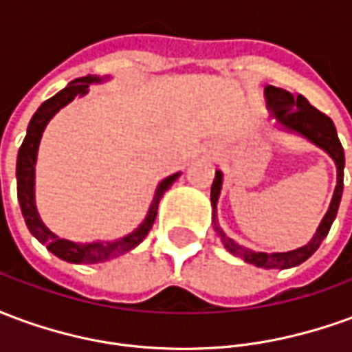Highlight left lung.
I'll list each match as a JSON object with an SVG mask.
<instances>
[{
	"instance_id": "obj_1",
	"label": "left lung",
	"mask_w": 352,
	"mask_h": 352,
	"mask_svg": "<svg viewBox=\"0 0 352 352\" xmlns=\"http://www.w3.org/2000/svg\"><path fill=\"white\" fill-rule=\"evenodd\" d=\"M265 100H267V107L273 113V116L277 118L279 130H285L288 133H296L302 135L307 141H311L313 145H317L318 148H322L336 164L338 169V183H336V190H333L332 201L328 206V211L322 217V221L318 224L315 236L311 237V241L307 245H303L300 249L288 252H258L247 249L243 245L236 243L232 237L224 234V230L219 226L217 222V204H219V196L222 190V171L217 169L214 171L213 186H211V207H213V228L217 232V236L224 245V249L234 254L237 258L245 260L247 264L256 265V267H264V270H288L300 265L302 262L309 258L313 252L317 251L322 239L328 236L330 226H332L333 219L338 214V207H340L341 194H343V168H345V154H343V146L338 138V131L333 126L332 118L326 116L324 113H320L318 109L311 105L309 101L305 100L303 96H292L287 90L277 87H265L264 90Z\"/></svg>"
}]
</instances>
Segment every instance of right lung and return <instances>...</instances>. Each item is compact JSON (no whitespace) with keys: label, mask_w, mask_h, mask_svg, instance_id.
<instances>
[{"label":"right lung","mask_w":352,"mask_h":352,"mask_svg":"<svg viewBox=\"0 0 352 352\" xmlns=\"http://www.w3.org/2000/svg\"><path fill=\"white\" fill-rule=\"evenodd\" d=\"M107 79L109 77H98V75L79 77V79L72 80L56 96H52L50 100L41 103V107L35 111V115L32 116V120L28 124L26 138L20 145L19 158H16V196H19L20 211H22V217L26 221L28 230L54 256L65 260V262H72V264H100V262H107V260L116 258L124 252L135 249L153 228L154 219L158 213V204H160L164 192L168 190L181 175V171H179V173L162 179L156 186V190H154L153 201L148 206V211H146L143 222L128 236L118 237L115 241H90V243L69 241L64 237H58L54 232L47 228V224L41 221L37 206H35V164H37V151H39L43 131L47 128V124L50 122V118L56 115L60 109L65 107L67 103H72L77 96L82 98L85 94H88L90 85H100Z\"/></svg>","instance_id":"right-lung-1"}]
</instances>
